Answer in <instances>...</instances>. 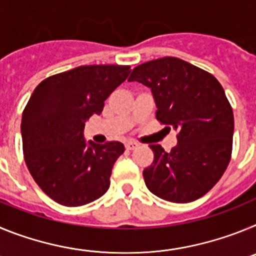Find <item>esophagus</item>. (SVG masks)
Segmentation results:
<instances>
[{"mask_svg":"<svg viewBox=\"0 0 256 256\" xmlns=\"http://www.w3.org/2000/svg\"><path fill=\"white\" fill-rule=\"evenodd\" d=\"M138 148V144L134 141H128L126 144V150H134V148Z\"/></svg>","mask_w":256,"mask_h":256,"instance_id":"34e87169","label":"esophagus"}]
</instances>
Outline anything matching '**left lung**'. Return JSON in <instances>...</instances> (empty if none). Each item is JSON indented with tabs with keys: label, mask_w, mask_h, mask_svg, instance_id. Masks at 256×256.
I'll use <instances>...</instances> for the list:
<instances>
[{
	"label": "left lung",
	"mask_w": 256,
	"mask_h": 256,
	"mask_svg": "<svg viewBox=\"0 0 256 256\" xmlns=\"http://www.w3.org/2000/svg\"><path fill=\"white\" fill-rule=\"evenodd\" d=\"M128 80L151 88L156 119L178 132L170 152L150 144L154 162L144 170L148 188L180 204L204 196L232 155L234 112L222 84L212 74L170 56L136 66Z\"/></svg>",
	"instance_id": "left-lung-1"
}]
</instances>
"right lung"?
Masks as SVG:
<instances>
[{"label":"right lung","mask_w":256,"mask_h":256,"mask_svg":"<svg viewBox=\"0 0 256 256\" xmlns=\"http://www.w3.org/2000/svg\"><path fill=\"white\" fill-rule=\"evenodd\" d=\"M130 73V65H83L48 76L32 94L22 116L24 160L40 188L58 204L82 206L108 190L124 144H87L83 130Z\"/></svg>","instance_id":"add662e5"}]
</instances>
